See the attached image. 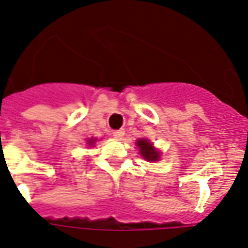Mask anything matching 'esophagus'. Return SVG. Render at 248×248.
I'll list each match as a JSON object with an SVG mask.
<instances>
[{
    "label": "esophagus",
    "instance_id": "34e87169",
    "mask_svg": "<svg viewBox=\"0 0 248 248\" xmlns=\"http://www.w3.org/2000/svg\"><path fill=\"white\" fill-rule=\"evenodd\" d=\"M112 136L117 140H122V137L124 136V129H117V131H112Z\"/></svg>",
    "mask_w": 248,
    "mask_h": 248
}]
</instances>
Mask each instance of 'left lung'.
Here are the masks:
<instances>
[{
	"label": "left lung",
	"mask_w": 248,
	"mask_h": 248,
	"mask_svg": "<svg viewBox=\"0 0 248 248\" xmlns=\"http://www.w3.org/2000/svg\"><path fill=\"white\" fill-rule=\"evenodd\" d=\"M140 148V154L148 161H158L160 159V152L156 148L153 147V143L145 138H140L136 142Z\"/></svg>",
	"instance_id": "left-lung-1"
}]
</instances>
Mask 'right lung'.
Returning a JSON list of instances; mask_svg holds the SVG:
<instances>
[{
    "label": "right lung",
    "mask_w": 248,
    "mask_h": 248,
    "mask_svg": "<svg viewBox=\"0 0 248 248\" xmlns=\"http://www.w3.org/2000/svg\"><path fill=\"white\" fill-rule=\"evenodd\" d=\"M95 140H95H94V138H89V140H88V145H89V147H93V145L95 144Z\"/></svg>",
    "instance_id": "add662e5"
}]
</instances>
